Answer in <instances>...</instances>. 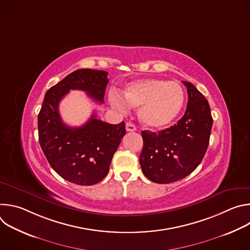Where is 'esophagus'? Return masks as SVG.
I'll list each match as a JSON object with an SVG mask.
<instances>
[{
    "label": "esophagus",
    "instance_id": "1",
    "mask_svg": "<svg viewBox=\"0 0 250 250\" xmlns=\"http://www.w3.org/2000/svg\"><path fill=\"white\" fill-rule=\"evenodd\" d=\"M125 129H126V131H135L136 130V126H135L134 124L128 122L125 125Z\"/></svg>",
    "mask_w": 250,
    "mask_h": 250
}]
</instances>
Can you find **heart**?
Instances as JSON below:
<instances>
[{"mask_svg": "<svg viewBox=\"0 0 250 250\" xmlns=\"http://www.w3.org/2000/svg\"><path fill=\"white\" fill-rule=\"evenodd\" d=\"M115 108L125 112L129 106H139L138 117L145 125L158 129L172 124L181 113L185 94L176 82L159 78L140 79L129 83L123 95L115 90L109 94Z\"/></svg>", "mask_w": 250, "mask_h": 250, "instance_id": "1", "label": "heart"}]
</instances>
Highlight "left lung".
<instances>
[{"instance_id":"8db88e82","label":"left lung","mask_w":250,"mask_h":250,"mask_svg":"<svg viewBox=\"0 0 250 250\" xmlns=\"http://www.w3.org/2000/svg\"><path fill=\"white\" fill-rule=\"evenodd\" d=\"M184 116L174 125L152 132L142 130L144 148L139 156L142 172L154 183L168 184L191 174L208 149L212 118L208 102L190 82Z\"/></svg>"}]
</instances>
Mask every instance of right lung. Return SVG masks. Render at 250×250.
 <instances>
[{
    "label": "right lung",
    "mask_w": 250,
    "mask_h": 250,
    "mask_svg": "<svg viewBox=\"0 0 250 250\" xmlns=\"http://www.w3.org/2000/svg\"><path fill=\"white\" fill-rule=\"evenodd\" d=\"M108 82L105 71L79 69L44 96L38 121L40 144L52 169L71 183L90 186L104 179L125 134V122L111 125L93 114L82 126L71 127L61 120L59 103L70 90L85 91L94 101L104 103Z\"/></svg>",
    "instance_id": "add662e5"
}]
</instances>
